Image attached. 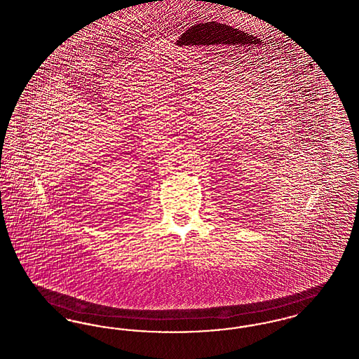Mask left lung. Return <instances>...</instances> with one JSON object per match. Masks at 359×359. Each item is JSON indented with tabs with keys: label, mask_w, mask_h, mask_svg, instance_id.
<instances>
[{
	"label": "left lung",
	"mask_w": 359,
	"mask_h": 359,
	"mask_svg": "<svg viewBox=\"0 0 359 359\" xmlns=\"http://www.w3.org/2000/svg\"><path fill=\"white\" fill-rule=\"evenodd\" d=\"M237 34L236 29L230 28V27H223L218 29L212 28V29H207L205 32H199L195 34V39L192 41V44L195 46V50H198L200 57L203 59L199 63H205V65H215V62L223 60L222 53H219V50H224L227 47V44H233L234 39L233 36ZM208 52L205 53V51Z\"/></svg>",
	"instance_id": "8db88e82"
}]
</instances>
